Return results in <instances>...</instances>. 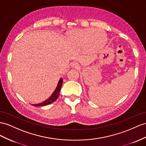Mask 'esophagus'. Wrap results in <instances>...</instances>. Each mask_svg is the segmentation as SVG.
Instances as JSON below:
<instances>
[{
	"mask_svg": "<svg viewBox=\"0 0 146 146\" xmlns=\"http://www.w3.org/2000/svg\"><path fill=\"white\" fill-rule=\"evenodd\" d=\"M71 65H72V66L73 67V68H78L80 67V65H78V63L76 62H73V63H72V64H71Z\"/></svg>",
	"mask_w": 146,
	"mask_h": 146,
	"instance_id": "1",
	"label": "esophagus"
}]
</instances>
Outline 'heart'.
<instances>
[{"mask_svg": "<svg viewBox=\"0 0 146 146\" xmlns=\"http://www.w3.org/2000/svg\"><path fill=\"white\" fill-rule=\"evenodd\" d=\"M70 40L78 47L94 48L106 43L107 35L105 32L100 29H81L72 33L70 35Z\"/></svg>", "mask_w": 146, "mask_h": 146, "instance_id": "obj_1", "label": "heart"}]
</instances>
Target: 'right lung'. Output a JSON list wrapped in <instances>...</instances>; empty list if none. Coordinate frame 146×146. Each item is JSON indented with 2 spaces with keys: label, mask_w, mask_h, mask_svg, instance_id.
Here are the masks:
<instances>
[{
  "label": "right lung",
  "mask_w": 146,
  "mask_h": 146,
  "mask_svg": "<svg viewBox=\"0 0 146 146\" xmlns=\"http://www.w3.org/2000/svg\"><path fill=\"white\" fill-rule=\"evenodd\" d=\"M62 83H63V80L62 78L60 79L57 86L55 90L54 91V92H53V94H52V96L48 98L47 100H46V101H44L42 103L39 104H34L33 105V106L35 107H39V106H47V105H49V104L53 103L54 102H55L56 100L57 99V98H58L59 96V94H60V91L62 86Z\"/></svg>",
  "instance_id": "obj_1"
}]
</instances>
